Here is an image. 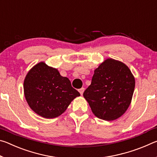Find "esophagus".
<instances>
[{"instance_id": "34e87169", "label": "esophagus", "mask_w": 157, "mask_h": 157, "mask_svg": "<svg viewBox=\"0 0 157 157\" xmlns=\"http://www.w3.org/2000/svg\"><path fill=\"white\" fill-rule=\"evenodd\" d=\"M84 91V88H81L80 89H79V94H80L81 95L83 94Z\"/></svg>"}]
</instances>
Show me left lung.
Instances as JSON below:
<instances>
[{
	"label": "left lung",
	"mask_w": 157,
	"mask_h": 157,
	"mask_svg": "<svg viewBox=\"0 0 157 157\" xmlns=\"http://www.w3.org/2000/svg\"><path fill=\"white\" fill-rule=\"evenodd\" d=\"M135 79L128 66L113 59L105 60L94 71L91 84L83 94L92 112L98 118L111 121L128 109Z\"/></svg>",
	"instance_id": "8db88e82"
}]
</instances>
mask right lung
<instances>
[{"label": "right lung", "mask_w": 157, "mask_h": 157, "mask_svg": "<svg viewBox=\"0 0 157 157\" xmlns=\"http://www.w3.org/2000/svg\"><path fill=\"white\" fill-rule=\"evenodd\" d=\"M23 90L28 105L36 114L54 118L62 114L79 93L57 68L43 62L32 68L25 76Z\"/></svg>", "instance_id": "add662e5"}]
</instances>
